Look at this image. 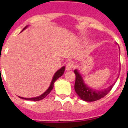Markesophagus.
Segmentation results:
<instances>
[{
	"label": "esophagus",
	"instance_id": "1",
	"mask_svg": "<svg viewBox=\"0 0 128 128\" xmlns=\"http://www.w3.org/2000/svg\"><path fill=\"white\" fill-rule=\"evenodd\" d=\"M75 66L74 65V63H72V62H69L66 65V70H71L74 68V67Z\"/></svg>",
	"mask_w": 128,
	"mask_h": 128
}]
</instances>
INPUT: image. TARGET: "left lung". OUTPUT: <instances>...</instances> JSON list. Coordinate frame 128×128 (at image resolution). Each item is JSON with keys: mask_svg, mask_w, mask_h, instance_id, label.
Masks as SVG:
<instances>
[{"mask_svg": "<svg viewBox=\"0 0 128 128\" xmlns=\"http://www.w3.org/2000/svg\"><path fill=\"white\" fill-rule=\"evenodd\" d=\"M74 72L76 74L74 89H75L76 92L78 95V96L84 101L93 102V101H96V100L104 98L106 95L109 93L110 91L112 89L114 85V84H112L108 88L102 90L94 89L86 85L82 79V76L78 69L74 70Z\"/></svg>", "mask_w": 128, "mask_h": 128, "instance_id": "1", "label": "left lung"}]
</instances>
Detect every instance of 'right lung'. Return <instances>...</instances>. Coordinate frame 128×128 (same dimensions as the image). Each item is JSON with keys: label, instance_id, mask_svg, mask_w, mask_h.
Wrapping results in <instances>:
<instances>
[{"label": "right lung", "instance_id": "right-lung-1", "mask_svg": "<svg viewBox=\"0 0 128 128\" xmlns=\"http://www.w3.org/2000/svg\"><path fill=\"white\" fill-rule=\"evenodd\" d=\"M28 26H26L22 31H23L24 30H25L26 28H28ZM22 31H21V32H22ZM65 66H62L60 69H59L58 70L55 74H54V76H53L52 78V80L51 82H50V86H49V87L48 88V89H47V90H46L44 94H42L40 95V96L36 97V98H22V97H20V96H18V97L20 98V99H26V100H42V99H44V98H46V96L48 94L50 93V92H51V90H52L53 87H54V82H55V81H56L59 78H60V77L63 75L64 72H65Z\"/></svg>", "mask_w": 128, "mask_h": 128}]
</instances>
